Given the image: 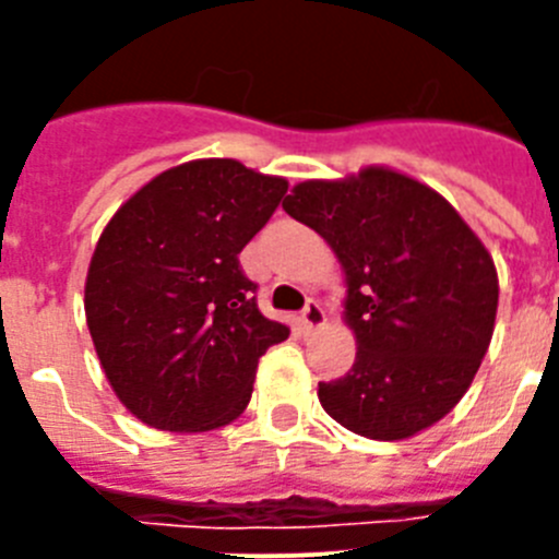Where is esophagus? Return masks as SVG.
Returning a JSON list of instances; mask_svg holds the SVG:
<instances>
[{"mask_svg":"<svg viewBox=\"0 0 559 559\" xmlns=\"http://www.w3.org/2000/svg\"><path fill=\"white\" fill-rule=\"evenodd\" d=\"M322 324H324L322 305L316 302V299H310V302L305 305L302 316H299V330H302V333H313V330L322 328Z\"/></svg>","mask_w":559,"mask_h":559,"instance_id":"esophagus-1","label":"esophagus"}]
</instances>
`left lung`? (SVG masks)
I'll list each match as a JSON object with an SVG mask.
<instances>
[{"label": "left lung", "mask_w": 559, "mask_h": 559, "mask_svg": "<svg viewBox=\"0 0 559 559\" xmlns=\"http://www.w3.org/2000/svg\"><path fill=\"white\" fill-rule=\"evenodd\" d=\"M283 210L338 257L355 364L319 383L324 412L360 437L426 431L471 389L490 347L498 274L490 251L437 190L392 167L302 181Z\"/></svg>", "instance_id": "1"}]
</instances>
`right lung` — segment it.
Wrapping results in <instances>:
<instances>
[{
	"label": "right lung",
	"mask_w": 559,
	"mask_h": 559,
	"mask_svg": "<svg viewBox=\"0 0 559 559\" xmlns=\"http://www.w3.org/2000/svg\"><path fill=\"white\" fill-rule=\"evenodd\" d=\"M288 181L235 159L159 173L114 212L86 274V324L122 406L159 431L229 426L288 328L254 302L237 254Z\"/></svg>",
	"instance_id": "obj_1"
}]
</instances>
